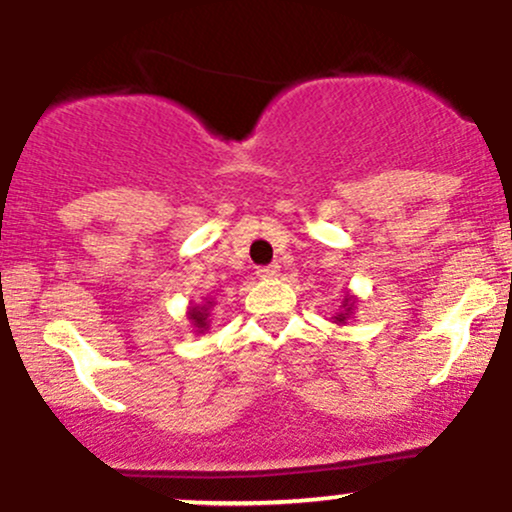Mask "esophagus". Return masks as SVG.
<instances>
[{
  "label": "esophagus",
  "mask_w": 512,
  "mask_h": 512,
  "mask_svg": "<svg viewBox=\"0 0 512 512\" xmlns=\"http://www.w3.org/2000/svg\"><path fill=\"white\" fill-rule=\"evenodd\" d=\"M280 273V266H276V263H273V266H261L256 271V276L258 278H276Z\"/></svg>",
  "instance_id": "esophagus-1"
}]
</instances>
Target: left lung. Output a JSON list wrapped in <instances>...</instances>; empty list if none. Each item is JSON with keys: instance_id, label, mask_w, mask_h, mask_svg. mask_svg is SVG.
<instances>
[{"instance_id": "8db88e82", "label": "left lung", "mask_w": 512, "mask_h": 512, "mask_svg": "<svg viewBox=\"0 0 512 512\" xmlns=\"http://www.w3.org/2000/svg\"><path fill=\"white\" fill-rule=\"evenodd\" d=\"M354 300H356V298H351V295H346L344 302H342V312H337V317H334V322L344 324L346 320H349L351 310H354Z\"/></svg>"}]
</instances>
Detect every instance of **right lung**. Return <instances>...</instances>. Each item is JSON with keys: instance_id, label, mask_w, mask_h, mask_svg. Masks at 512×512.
Here are the masks:
<instances>
[{"instance_id": "1", "label": "right lung", "mask_w": 512, "mask_h": 512, "mask_svg": "<svg viewBox=\"0 0 512 512\" xmlns=\"http://www.w3.org/2000/svg\"><path fill=\"white\" fill-rule=\"evenodd\" d=\"M210 305L212 302H207V305H195V307H190V312H188V320L195 324V329L197 332H205L207 327H210V322H207V315H210Z\"/></svg>"}]
</instances>
